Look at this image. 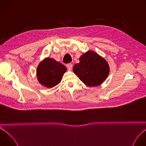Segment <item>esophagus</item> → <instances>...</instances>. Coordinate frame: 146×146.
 I'll use <instances>...</instances> for the list:
<instances>
[{
    "label": "esophagus",
    "mask_w": 146,
    "mask_h": 146,
    "mask_svg": "<svg viewBox=\"0 0 146 146\" xmlns=\"http://www.w3.org/2000/svg\"><path fill=\"white\" fill-rule=\"evenodd\" d=\"M66 67L69 69H71L72 68V64H68L66 65Z\"/></svg>",
    "instance_id": "1"
}]
</instances>
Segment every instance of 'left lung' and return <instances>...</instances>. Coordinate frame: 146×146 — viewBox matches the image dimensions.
Returning <instances> with one entry per match:
<instances>
[{
    "label": "left lung",
    "mask_w": 146,
    "mask_h": 146,
    "mask_svg": "<svg viewBox=\"0 0 146 146\" xmlns=\"http://www.w3.org/2000/svg\"><path fill=\"white\" fill-rule=\"evenodd\" d=\"M79 60V63L73 66V72L86 85L98 86L108 76V64L96 53L89 51L82 55Z\"/></svg>",
    "instance_id": "obj_1"
}]
</instances>
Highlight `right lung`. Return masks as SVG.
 <instances>
[{
    "mask_svg": "<svg viewBox=\"0 0 146 146\" xmlns=\"http://www.w3.org/2000/svg\"><path fill=\"white\" fill-rule=\"evenodd\" d=\"M37 76L39 82L47 88H52L60 82L66 68L52 58H46L37 68Z\"/></svg>",
    "mask_w": 146,
    "mask_h": 146,
    "instance_id": "1",
    "label": "right lung"
}]
</instances>
